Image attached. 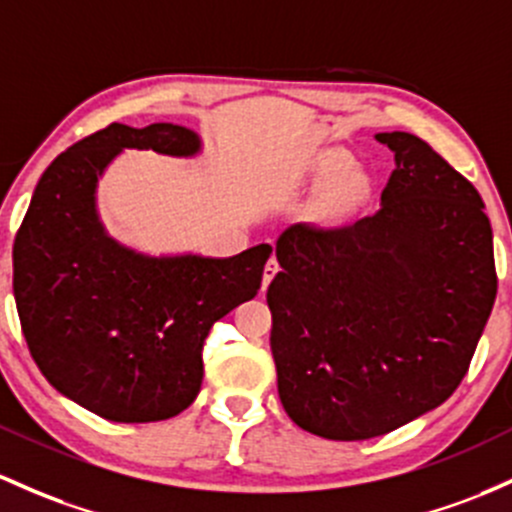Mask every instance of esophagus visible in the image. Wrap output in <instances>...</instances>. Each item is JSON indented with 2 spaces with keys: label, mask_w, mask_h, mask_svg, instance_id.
Masks as SVG:
<instances>
[{
  "label": "esophagus",
  "mask_w": 512,
  "mask_h": 512,
  "mask_svg": "<svg viewBox=\"0 0 512 512\" xmlns=\"http://www.w3.org/2000/svg\"><path fill=\"white\" fill-rule=\"evenodd\" d=\"M277 272H279V262H277V257H269L267 265H265V274H262V289H267L269 282H272L274 274H277Z\"/></svg>",
  "instance_id": "esophagus-1"
}]
</instances>
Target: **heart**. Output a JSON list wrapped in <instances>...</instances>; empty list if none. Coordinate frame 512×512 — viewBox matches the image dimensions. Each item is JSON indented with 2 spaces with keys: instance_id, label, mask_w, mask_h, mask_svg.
<instances>
[{
  "instance_id": "obj_1",
  "label": "heart",
  "mask_w": 512,
  "mask_h": 512,
  "mask_svg": "<svg viewBox=\"0 0 512 512\" xmlns=\"http://www.w3.org/2000/svg\"><path fill=\"white\" fill-rule=\"evenodd\" d=\"M352 157L342 150H333V153H325L318 160L316 179L325 182V179H333L330 187L323 194V211L328 216H340V213H350L359 209V206L367 201L369 196V177L362 170L350 171Z\"/></svg>"
}]
</instances>
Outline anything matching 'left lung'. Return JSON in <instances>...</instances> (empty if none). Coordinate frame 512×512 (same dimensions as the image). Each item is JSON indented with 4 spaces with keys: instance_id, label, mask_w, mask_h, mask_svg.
Instances as JSON below:
<instances>
[{
    "instance_id": "obj_1",
    "label": "left lung",
    "mask_w": 512,
    "mask_h": 512,
    "mask_svg": "<svg viewBox=\"0 0 512 512\" xmlns=\"http://www.w3.org/2000/svg\"><path fill=\"white\" fill-rule=\"evenodd\" d=\"M374 138L396 162L379 211L286 228L267 289L282 406L325 440L386 435L445 403L498 289L474 184L413 133Z\"/></svg>"
}]
</instances>
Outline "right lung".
Returning a JSON list of instances; mask_svg holds the SVG:
<instances>
[{
  "label": "right lung",
  "mask_w": 512,
  "mask_h": 512,
  "mask_svg": "<svg viewBox=\"0 0 512 512\" xmlns=\"http://www.w3.org/2000/svg\"><path fill=\"white\" fill-rule=\"evenodd\" d=\"M123 150L201 155L177 123H111L55 157L14 240V299L31 357L70 401L114 423L194 403L211 325L255 299L272 245L233 257L148 255L106 233L99 179Z\"/></svg>",
  "instance_id": "1"
}]
</instances>
